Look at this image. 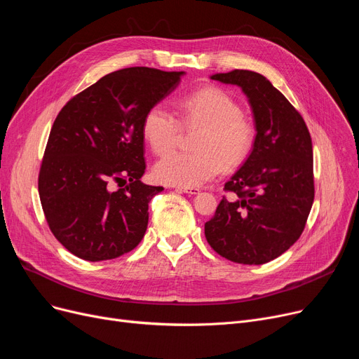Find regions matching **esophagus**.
<instances>
[{"instance_id": "esophagus-1", "label": "esophagus", "mask_w": 359, "mask_h": 359, "mask_svg": "<svg viewBox=\"0 0 359 359\" xmlns=\"http://www.w3.org/2000/svg\"><path fill=\"white\" fill-rule=\"evenodd\" d=\"M175 190L180 193H185V194H198L200 190L196 189V187H175Z\"/></svg>"}]
</instances>
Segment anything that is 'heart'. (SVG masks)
<instances>
[{
    "label": "heart",
    "instance_id": "1",
    "mask_svg": "<svg viewBox=\"0 0 359 359\" xmlns=\"http://www.w3.org/2000/svg\"><path fill=\"white\" fill-rule=\"evenodd\" d=\"M180 119L163 105L151 107L142 124L150 149L162 155L172 149L184 128H200L194 153L170 151L161 158L153 174L163 184L197 187L216 177L222 165H241L254 147L255 126L243 115L238 100L217 86L201 88L180 100Z\"/></svg>",
    "mask_w": 359,
    "mask_h": 359
}]
</instances>
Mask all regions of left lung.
I'll use <instances>...</instances> for the list:
<instances>
[{
	"label": "left lung",
	"instance_id": "obj_1",
	"mask_svg": "<svg viewBox=\"0 0 359 359\" xmlns=\"http://www.w3.org/2000/svg\"><path fill=\"white\" fill-rule=\"evenodd\" d=\"M236 84L248 97L255 123L250 156L225 184L204 235L222 257L264 264L301 236L314 201L313 143L301 114L262 74L233 70L210 77Z\"/></svg>",
	"mask_w": 359,
	"mask_h": 359
}]
</instances>
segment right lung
<instances>
[{
    "mask_svg": "<svg viewBox=\"0 0 359 359\" xmlns=\"http://www.w3.org/2000/svg\"><path fill=\"white\" fill-rule=\"evenodd\" d=\"M182 74L123 68L72 97L57 115L38 189L50 232L77 257L112 260L143 240L149 203L163 190L140 181L143 118Z\"/></svg>",
    "mask_w": 359,
    "mask_h": 359,
    "instance_id": "1",
    "label": "right lung"
}]
</instances>
